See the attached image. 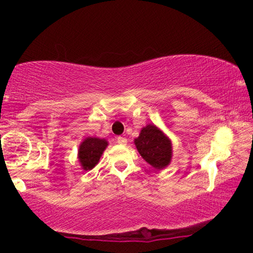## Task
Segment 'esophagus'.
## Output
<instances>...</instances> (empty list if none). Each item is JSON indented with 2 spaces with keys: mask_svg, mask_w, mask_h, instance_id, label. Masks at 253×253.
I'll return each mask as SVG.
<instances>
[{
  "mask_svg": "<svg viewBox=\"0 0 253 253\" xmlns=\"http://www.w3.org/2000/svg\"><path fill=\"white\" fill-rule=\"evenodd\" d=\"M116 140H117V143L119 144H122V145H124V144H126V137H117L116 138Z\"/></svg>",
  "mask_w": 253,
  "mask_h": 253,
  "instance_id": "1",
  "label": "esophagus"
}]
</instances>
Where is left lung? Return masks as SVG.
Instances as JSON below:
<instances>
[{"instance_id": "8db88e82", "label": "left lung", "mask_w": 253, "mask_h": 253, "mask_svg": "<svg viewBox=\"0 0 253 253\" xmlns=\"http://www.w3.org/2000/svg\"><path fill=\"white\" fill-rule=\"evenodd\" d=\"M139 154L151 166L162 169L169 165L171 159L170 140L155 126H147L134 139Z\"/></svg>"}]
</instances>
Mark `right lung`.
I'll list each match as a JSON object with an SVG mask.
<instances>
[{"instance_id": "right-lung-1", "label": "right lung", "mask_w": 253, "mask_h": 253, "mask_svg": "<svg viewBox=\"0 0 253 253\" xmlns=\"http://www.w3.org/2000/svg\"><path fill=\"white\" fill-rule=\"evenodd\" d=\"M107 145L108 144L105 139H99V138L88 137L83 141L79 146L78 158L85 170H91L95 167Z\"/></svg>"}]
</instances>
